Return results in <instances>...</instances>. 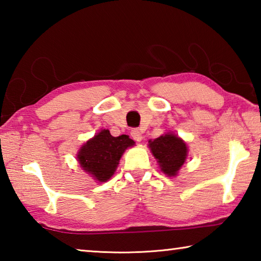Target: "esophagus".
<instances>
[{
  "instance_id": "1",
  "label": "esophagus",
  "mask_w": 261,
  "mask_h": 261,
  "mask_svg": "<svg viewBox=\"0 0 261 261\" xmlns=\"http://www.w3.org/2000/svg\"><path fill=\"white\" fill-rule=\"evenodd\" d=\"M130 135H131V137L132 138H134V140H136V141H140L141 139H143V131H141L140 129H132L131 131H130Z\"/></svg>"
}]
</instances>
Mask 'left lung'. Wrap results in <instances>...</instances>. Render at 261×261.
Wrapping results in <instances>:
<instances>
[{"instance_id": "1", "label": "left lung", "mask_w": 261, "mask_h": 261, "mask_svg": "<svg viewBox=\"0 0 261 261\" xmlns=\"http://www.w3.org/2000/svg\"><path fill=\"white\" fill-rule=\"evenodd\" d=\"M149 148L160 165L161 170L168 176L177 174L187 160V144L173 134H167L154 140H149Z\"/></svg>"}]
</instances>
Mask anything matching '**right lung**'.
<instances>
[{
	"label": "right lung",
	"instance_id": "obj_1",
	"mask_svg": "<svg viewBox=\"0 0 261 261\" xmlns=\"http://www.w3.org/2000/svg\"><path fill=\"white\" fill-rule=\"evenodd\" d=\"M129 136L113 137L108 130H101L90 139L78 153V161L84 170L98 182H107L116 170L118 161L125 149L134 146Z\"/></svg>",
	"mask_w": 261,
	"mask_h": 261
}]
</instances>
